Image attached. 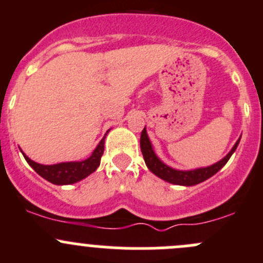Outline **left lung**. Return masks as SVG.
I'll return each mask as SVG.
<instances>
[{"label": "left lung", "instance_id": "8db88e82", "mask_svg": "<svg viewBox=\"0 0 263 263\" xmlns=\"http://www.w3.org/2000/svg\"><path fill=\"white\" fill-rule=\"evenodd\" d=\"M239 142L240 139H237V142L235 143V146L232 147L231 151H230L221 161L216 162V164L211 165V166L199 167V169H192V171H177V169H173V167L167 166L166 164H164L154 152L151 142H149L148 136H147L146 127L142 130L141 134V151L142 155H143V159L147 167H148L149 171H151L155 176L164 179V181L169 182V183L181 184V186H194V184L201 183V182L206 181V179L211 178L212 176H214L217 172L221 171L222 167L226 165V162L229 161L231 155L235 152Z\"/></svg>", "mask_w": 263, "mask_h": 263}]
</instances>
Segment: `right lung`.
Instances as JSON below:
<instances>
[{
  "instance_id": "right-lung-1",
  "label": "right lung",
  "mask_w": 263,
  "mask_h": 263,
  "mask_svg": "<svg viewBox=\"0 0 263 263\" xmlns=\"http://www.w3.org/2000/svg\"><path fill=\"white\" fill-rule=\"evenodd\" d=\"M104 151V138L99 142L97 148L92 151L91 156L84 161H71V162H59L54 165H42L34 162L28 156L23 154L24 159L34 169L37 174L45 178L46 181L54 184H72L81 179L86 178L87 176L97 171V167L101 164V157Z\"/></svg>"
}]
</instances>
